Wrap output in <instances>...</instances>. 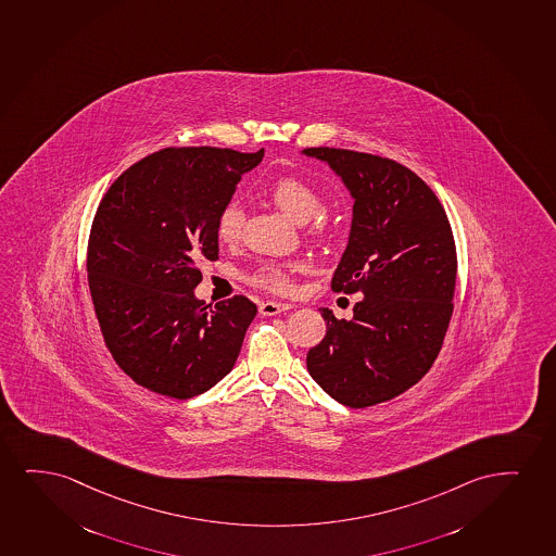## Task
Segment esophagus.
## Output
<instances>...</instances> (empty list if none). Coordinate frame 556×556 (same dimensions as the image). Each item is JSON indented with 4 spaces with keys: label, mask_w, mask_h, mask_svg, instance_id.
<instances>
[{
    "label": "esophagus",
    "mask_w": 556,
    "mask_h": 556,
    "mask_svg": "<svg viewBox=\"0 0 556 556\" xmlns=\"http://www.w3.org/2000/svg\"><path fill=\"white\" fill-rule=\"evenodd\" d=\"M294 305H290V303H281V302H262L260 303V313L262 315H266V317H274V315H279L282 311L292 309Z\"/></svg>",
    "instance_id": "esophagus-1"
}]
</instances>
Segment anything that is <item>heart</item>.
<instances>
[{"label":"heart","instance_id":"1","mask_svg":"<svg viewBox=\"0 0 556 556\" xmlns=\"http://www.w3.org/2000/svg\"><path fill=\"white\" fill-rule=\"evenodd\" d=\"M266 195L285 215H289L298 223L307 220V236L311 239L326 241L332 238L336 220L326 211L320 210L323 194L311 180L303 179L300 175H281L267 185ZM243 220L245 217L238 202L224 203L215 220L217 238L226 245L236 243L241 238ZM300 269V262H262L251 274L249 281L258 289L287 294L294 287L292 275Z\"/></svg>","mask_w":556,"mask_h":556}]
</instances>
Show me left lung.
<instances>
[{
  "mask_svg": "<svg viewBox=\"0 0 556 556\" xmlns=\"http://www.w3.org/2000/svg\"><path fill=\"white\" fill-rule=\"evenodd\" d=\"M354 198L333 292L361 294L353 318L320 309L326 336L311 377L339 404L364 409L412 389L432 368L453 317L455 238L432 188L409 167L368 152L309 147Z\"/></svg>",
  "mask_w": 556,
  "mask_h": 556,
  "instance_id": "left-lung-1",
  "label": "left lung"
}]
</instances>
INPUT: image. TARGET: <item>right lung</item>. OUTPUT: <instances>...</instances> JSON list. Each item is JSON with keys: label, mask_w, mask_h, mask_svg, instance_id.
<instances>
[{"label": "right lung", "mask_w": 556, "mask_h": 556, "mask_svg": "<svg viewBox=\"0 0 556 556\" xmlns=\"http://www.w3.org/2000/svg\"><path fill=\"white\" fill-rule=\"evenodd\" d=\"M264 149L166 147L128 167L90 228L88 287L113 361L143 389L203 394L230 374L256 315L249 298L194 296L200 262L218 258L217 213Z\"/></svg>", "instance_id": "right-lung-1"}]
</instances>
